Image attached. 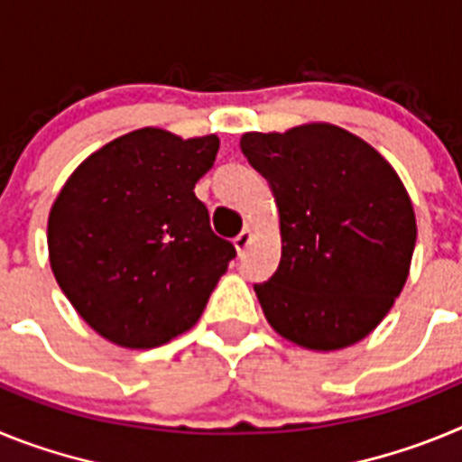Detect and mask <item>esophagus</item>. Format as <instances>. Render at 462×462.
<instances>
[{
	"instance_id": "obj_1",
	"label": "esophagus",
	"mask_w": 462,
	"mask_h": 462,
	"mask_svg": "<svg viewBox=\"0 0 462 462\" xmlns=\"http://www.w3.org/2000/svg\"><path fill=\"white\" fill-rule=\"evenodd\" d=\"M252 238H254V234H252V228H250V226H245L243 231H240V234H238V238L234 240V245H236V250H238V254H243V252L247 250V247H250Z\"/></svg>"
}]
</instances>
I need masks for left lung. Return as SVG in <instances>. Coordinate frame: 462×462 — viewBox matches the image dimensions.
I'll return each mask as SVG.
<instances>
[{
	"instance_id": "8db88e82",
	"label": "left lung",
	"mask_w": 462,
	"mask_h": 462,
	"mask_svg": "<svg viewBox=\"0 0 462 462\" xmlns=\"http://www.w3.org/2000/svg\"><path fill=\"white\" fill-rule=\"evenodd\" d=\"M240 148L273 187L282 256L254 291L277 336L312 352L368 337L410 277L414 206L389 159L330 122L247 132Z\"/></svg>"
}]
</instances>
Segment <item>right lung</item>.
<instances>
[{"mask_svg":"<svg viewBox=\"0 0 462 462\" xmlns=\"http://www.w3.org/2000/svg\"><path fill=\"white\" fill-rule=\"evenodd\" d=\"M215 134L143 126L89 154L48 215V259L69 303L101 337L154 349L201 319L236 247L194 194Z\"/></svg>","mask_w":462,"mask_h":462,"instance_id":"obj_1","label":"right lung"}]
</instances>
